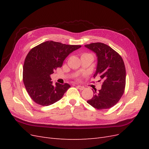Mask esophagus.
I'll return each instance as SVG.
<instances>
[{"instance_id":"1","label":"esophagus","mask_w":149,"mask_h":149,"mask_svg":"<svg viewBox=\"0 0 149 149\" xmlns=\"http://www.w3.org/2000/svg\"><path fill=\"white\" fill-rule=\"evenodd\" d=\"M76 88H77L78 89H79V90H81V91H82V90H83L84 89V88L83 86H76Z\"/></svg>"}]
</instances>
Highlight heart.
Masks as SVG:
<instances>
[{"label": "heart", "instance_id": "b5f03b06", "mask_svg": "<svg viewBox=\"0 0 149 149\" xmlns=\"http://www.w3.org/2000/svg\"><path fill=\"white\" fill-rule=\"evenodd\" d=\"M89 55V54L88 53H84V54H83L82 55Z\"/></svg>", "mask_w": 149, "mask_h": 149}]
</instances>
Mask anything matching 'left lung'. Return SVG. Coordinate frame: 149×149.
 <instances>
[{"mask_svg":"<svg viewBox=\"0 0 149 149\" xmlns=\"http://www.w3.org/2000/svg\"><path fill=\"white\" fill-rule=\"evenodd\" d=\"M85 47L96 53L97 68L94 77L100 76L104 80L101 89L87 101L97 109H107L113 107L123 96L125 86V68L119 54L102 43H92Z\"/></svg>","mask_w":149,"mask_h":149,"instance_id":"8db88e82","label":"left lung"}]
</instances>
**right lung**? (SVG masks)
I'll return each instance as SVG.
<instances>
[{
    "mask_svg": "<svg viewBox=\"0 0 149 149\" xmlns=\"http://www.w3.org/2000/svg\"><path fill=\"white\" fill-rule=\"evenodd\" d=\"M81 45L47 41L33 47L26 55L23 67V81L29 95L35 102L47 106L59 101L70 87L68 83L53 84L50 75L70 53Z\"/></svg>",
    "mask_w": 149,
    "mask_h": 149,
    "instance_id": "obj_1",
    "label": "right lung"
}]
</instances>
